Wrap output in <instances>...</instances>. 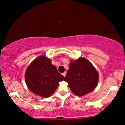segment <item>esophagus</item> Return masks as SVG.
Wrapping results in <instances>:
<instances>
[{
	"label": "esophagus",
	"mask_w": 125,
	"mask_h": 125,
	"mask_svg": "<svg viewBox=\"0 0 125 125\" xmlns=\"http://www.w3.org/2000/svg\"><path fill=\"white\" fill-rule=\"evenodd\" d=\"M62 75L64 76V77H65V76H66V72H64V73H62Z\"/></svg>",
	"instance_id": "1"
}]
</instances>
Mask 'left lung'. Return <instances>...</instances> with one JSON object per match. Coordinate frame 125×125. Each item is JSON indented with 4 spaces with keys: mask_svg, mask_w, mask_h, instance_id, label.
<instances>
[{
    "mask_svg": "<svg viewBox=\"0 0 125 125\" xmlns=\"http://www.w3.org/2000/svg\"><path fill=\"white\" fill-rule=\"evenodd\" d=\"M98 73L88 60L81 58L71 61L64 81L76 95L83 96L94 90L98 82Z\"/></svg>",
    "mask_w": 125,
    "mask_h": 125,
    "instance_id": "1",
    "label": "left lung"
}]
</instances>
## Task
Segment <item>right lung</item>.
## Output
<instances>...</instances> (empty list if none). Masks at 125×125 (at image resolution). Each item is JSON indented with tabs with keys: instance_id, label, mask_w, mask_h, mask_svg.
Instances as JSON below:
<instances>
[{
	"instance_id": "obj_1",
	"label": "right lung",
	"mask_w": 125,
	"mask_h": 125,
	"mask_svg": "<svg viewBox=\"0 0 125 125\" xmlns=\"http://www.w3.org/2000/svg\"><path fill=\"white\" fill-rule=\"evenodd\" d=\"M64 76L45 56H39L31 63L25 73L26 84L35 94L47 98L51 95Z\"/></svg>"
}]
</instances>
